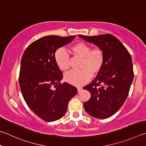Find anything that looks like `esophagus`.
Segmentation results:
<instances>
[{
    "mask_svg": "<svg viewBox=\"0 0 146 146\" xmlns=\"http://www.w3.org/2000/svg\"><path fill=\"white\" fill-rule=\"evenodd\" d=\"M82 87H77V90H78V92H81L82 91Z\"/></svg>",
    "mask_w": 146,
    "mask_h": 146,
    "instance_id": "obj_1",
    "label": "esophagus"
}]
</instances>
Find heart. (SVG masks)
Wrapping results in <instances>:
<instances>
[{"label":"heart","mask_w":146,"mask_h":146,"mask_svg":"<svg viewBox=\"0 0 146 146\" xmlns=\"http://www.w3.org/2000/svg\"><path fill=\"white\" fill-rule=\"evenodd\" d=\"M74 54L82 58L80 70L71 71L64 76L65 80L76 86L86 84L93 75L99 73L105 62V54L101 48L91 49L89 44L79 42L70 47ZM55 63L60 70L67 71L70 68L69 55L65 50L59 48L54 55Z\"/></svg>","instance_id":"1"}]
</instances>
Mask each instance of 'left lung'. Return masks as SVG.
Returning a JSON list of instances; mask_svg holds the SVG:
<instances>
[{"mask_svg":"<svg viewBox=\"0 0 146 146\" xmlns=\"http://www.w3.org/2000/svg\"><path fill=\"white\" fill-rule=\"evenodd\" d=\"M78 36L101 48L105 54L102 70L92 83L84 87L91 93L84 109L93 117L108 118L117 112L128 95L134 76L131 55L112 34Z\"/></svg>","mask_w":146,"mask_h":146,"instance_id":"1","label":"left lung"}]
</instances>
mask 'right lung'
<instances>
[{"mask_svg": "<svg viewBox=\"0 0 146 146\" xmlns=\"http://www.w3.org/2000/svg\"><path fill=\"white\" fill-rule=\"evenodd\" d=\"M76 36L51 35L39 38L25 49L21 60L19 84L23 99L36 115L47 122L57 121L66 112L76 87L64 82L55 63L57 49L71 43Z\"/></svg>", "mask_w": 146, "mask_h": 146, "instance_id": "right-lung-1", "label": "right lung"}]
</instances>
